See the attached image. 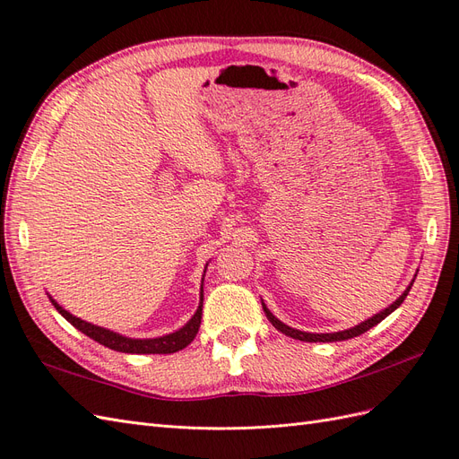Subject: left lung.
Listing matches in <instances>:
<instances>
[{
	"mask_svg": "<svg viewBox=\"0 0 459 459\" xmlns=\"http://www.w3.org/2000/svg\"><path fill=\"white\" fill-rule=\"evenodd\" d=\"M415 277H417V274H415ZM413 281H415V279H413ZM413 281L410 282V286H408V288H405L403 294L396 299L394 304H390L386 309H383L381 313H377V316L369 317L368 321H363V323H359V325H356V326H351V329H348V331H338V333H323V334H316V333H304V331L292 329V326H288V325H284L282 321H279L277 317H274L273 313L267 309V306H265L264 302H261V306H264L265 316H267V319L273 323L274 329L281 331V333H282V334H286V336L296 338V340H304V342H336V340H348V338H353V336H359V334H363V333H368L369 329H373L375 325H378V323H381L385 317H388L392 311L398 309V307L402 306V302L405 299V296L410 294V288L413 286Z\"/></svg>",
	"mask_w": 459,
	"mask_h": 459,
	"instance_id": "8db88e82",
	"label": "left lung"
}]
</instances>
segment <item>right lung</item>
Listing matches in <instances>:
<instances>
[{
	"mask_svg": "<svg viewBox=\"0 0 459 459\" xmlns=\"http://www.w3.org/2000/svg\"><path fill=\"white\" fill-rule=\"evenodd\" d=\"M49 299H51V304H54V307L74 326V329L84 333L86 336H90L91 340H96V342H100L101 346H106L109 350L123 351V353H175L182 348H186L200 331L202 307H204V279H202V290H200V306H198V309H195L194 317L185 326H182V329H178L171 334L160 336V338H128V336H123L119 333L103 329V326H98V325H91V323L78 319L67 309H63L54 298L49 296Z\"/></svg>",
	"mask_w": 459,
	"mask_h": 459,
	"instance_id": "1",
	"label": "right lung"
}]
</instances>
